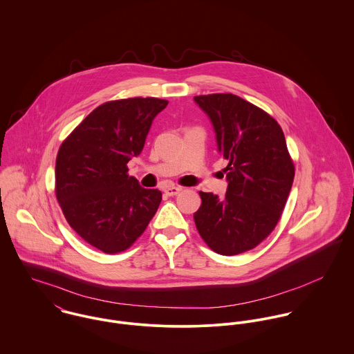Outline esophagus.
Here are the masks:
<instances>
[{"label":"esophagus","instance_id":"1","mask_svg":"<svg viewBox=\"0 0 354 354\" xmlns=\"http://www.w3.org/2000/svg\"><path fill=\"white\" fill-rule=\"evenodd\" d=\"M181 192V188L180 187H167L166 189H165V194L167 195V196H176V195H178Z\"/></svg>","mask_w":354,"mask_h":354}]
</instances>
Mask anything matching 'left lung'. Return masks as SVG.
I'll list each match as a JSON object with an SVG mask.
<instances>
[{
  "label": "left lung",
  "instance_id": "8db88e82",
  "mask_svg": "<svg viewBox=\"0 0 354 354\" xmlns=\"http://www.w3.org/2000/svg\"><path fill=\"white\" fill-rule=\"evenodd\" d=\"M195 102L208 114L218 150L229 162L226 196L201 192L196 229L214 252H247L275 229L292 189L295 163L283 131L263 109L233 94L198 95Z\"/></svg>",
  "mask_w": 354,
  "mask_h": 354
}]
</instances>
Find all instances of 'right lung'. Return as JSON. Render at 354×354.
I'll use <instances>...</instances> for the list:
<instances>
[{"mask_svg":"<svg viewBox=\"0 0 354 354\" xmlns=\"http://www.w3.org/2000/svg\"><path fill=\"white\" fill-rule=\"evenodd\" d=\"M169 102L128 98L102 103L61 143L55 159V196L69 226L104 253L128 250L146 230L162 194L128 174L153 117Z\"/></svg>","mask_w":354,"mask_h":354,"instance_id":"add662e5","label":"right lung"}]
</instances>
